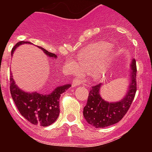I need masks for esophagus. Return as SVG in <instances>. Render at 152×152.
<instances>
[{
    "instance_id": "1",
    "label": "esophagus",
    "mask_w": 152,
    "mask_h": 152,
    "mask_svg": "<svg viewBox=\"0 0 152 152\" xmlns=\"http://www.w3.org/2000/svg\"><path fill=\"white\" fill-rule=\"evenodd\" d=\"M80 83H81V82H80V80H77V79H74L73 80H72V86H73L74 88H75V87H77V86L80 85Z\"/></svg>"
}]
</instances>
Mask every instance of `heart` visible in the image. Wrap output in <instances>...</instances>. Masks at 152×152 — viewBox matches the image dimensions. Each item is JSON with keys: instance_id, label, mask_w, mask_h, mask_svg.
Segmentation results:
<instances>
[{"instance_id": "obj_1", "label": "heart", "mask_w": 152, "mask_h": 152, "mask_svg": "<svg viewBox=\"0 0 152 152\" xmlns=\"http://www.w3.org/2000/svg\"><path fill=\"white\" fill-rule=\"evenodd\" d=\"M112 46L107 42L90 45L79 55L78 62L68 61L67 68L74 75L92 73L95 79L102 77L105 71L106 58L111 52Z\"/></svg>"}]
</instances>
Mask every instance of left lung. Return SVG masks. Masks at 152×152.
I'll return each mask as SVG.
<instances>
[{"label":"left lung","instance_id":"left-lung-1","mask_svg":"<svg viewBox=\"0 0 152 152\" xmlns=\"http://www.w3.org/2000/svg\"><path fill=\"white\" fill-rule=\"evenodd\" d=\"M129 75V86L122 99L118 102H107L100 95L102 83L91 88L87 105L83 108V117L88 124L95 128H106L119 122L127 113L137 91V65L132 60Z\"/></svg>","mask_w":152,"mask_h":152}]
</instances>
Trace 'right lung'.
I'll return each mask as SVG.
<instances>
[{
  "label": "right lung",
  "instance_id": "right-lung-1",
  "mask_svg": "<svg viewBox=\"0 0 152 152\" xmlns=\"http://www.w3.org/2000/svg\"><path fill=\"white\" fill-rule=\"evenodd\" d=\"M23 44H31L29 42H19L12 50V56L18 46ZM49 57L57 58V55L38 46ZM71 84L59 86L48 95L34 91L27 92L19 88L12 76L10 77V92L12 99L21 115L33 125L49 126L54 123L60 113L59 99L61 95L66 91Z\"/></svg>",
  "mask_w": 152,
  "mask_h": 152
}]
</instances>
